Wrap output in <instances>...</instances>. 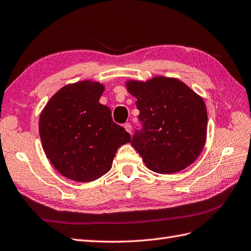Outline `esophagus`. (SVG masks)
Segmentation results:
<instances>
[{"label": "esophagus", "mask_w": 251, "mask_h": 251, "mask_svg": "<svg viewBox=\"0 0 251 251\" xmlns=\"http://www.w3.org/2000/svg\"><path fill=\"white\" fill-rule=\"evenodd\" d=\"M124 128H125V130H126L128 133L131 134V125H130L129 123L124 124Z\"/></svg>", "instance_id": "obj_1"}]
</instances>
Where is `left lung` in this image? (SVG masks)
Listing matches in <instances>:
<instances>
[{"label":"left lung","instance_id":"8db88e82","mask_svg":"<svg viewBox=\"0 0 251 251\" xmlns=\"http://www.w3.org/2000/svg\"><path fill=\"white\" fill-rule=\"evenodd\" d=\"M143 128L131 145L148 169L169 175L187 168L201 154L207 135L204 100L176 77L128 80Z\"/></svg>","mask_w":251,"mask_h":251}]
</instances>
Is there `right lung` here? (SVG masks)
<instances>
[{
  "label": "right lung",
  "mask_w": 251,
  "mask_h": 251,
  "mask_svg": "<svg viewBox=\"0 0 251 251\" xmlns=\"http://www.w3.org/2000/svg\"><path fill=\"white\" fill-rule=\"evenodd\" d=\"M104 85L90 80L67 84L50 98L39 119L43 149L59 173L91 182L108 173L120 146L130 134L114 123L100 103Z\"/></svg>",
  "instance_id": "1"
}]
</instances>
